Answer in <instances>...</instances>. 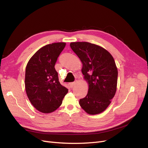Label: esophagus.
Masks as SVG:
<instances>
[{
  "label": "esophagus",
  "mask_w": 148,
  "mask_h": 148,
  "mask_svg": "<svg viewBox=\"0 0 148 148\" xmlns=\"http://www.w3.org/2000/svg\"><path fill=\"white\" fill-rule=\"evenodd\" d=\"M76 82H75V81H74V82H72V83H69V84H70V86H71V87H73V86L76 84Z\"/></svg>",
  "instance_id": "34e87169"
}]
</instances>
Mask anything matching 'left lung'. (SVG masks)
I'll use <instances>...</instances> for the list:
<instances>
[{"mask_svg": "<svg viewBox=\"0 0 148 148\" xmlns=\"http://www.w3.org/2000/svg\"><path fill=\"white\" fill-rule=\"evenodd\" d=\"M70 46L83 64L81 72L89 84L87 95L79 103L89 114L102 113L117 89L118 72L114 58L103 48L89 42H72Z\"/></svg>", "mask_w": 148, "mask_h": 148, "instance_id": "1", "label": "left lung"}]
</instances>
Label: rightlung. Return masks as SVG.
<instances>
[{
	"label": "right lung",
	"mask_w": 148,
	"mask_h": 148,
	"mask_svg": "<svg viewBox=\"0 0 148 148\" xmlns=\"http://www.w3.org/2000/svg\"><path fill=\"white\" fill-rule=\"evenodd\" d=\"M65 45L59 42L44 46L32 56L25 68V92L34 108L43 113L57 110L68 92L60 84L54 68Z\"/></svg>",
	"instance_id": "right-lung-1"
}]
</instances>
